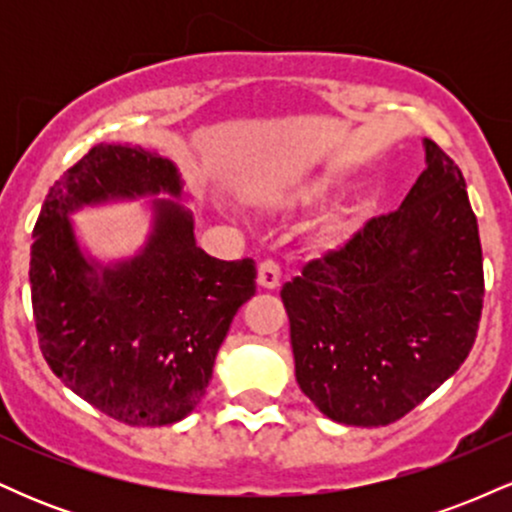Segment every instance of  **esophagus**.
I'll use <instances>...</instances> for the list:
<instances>
[{"label":"esophagus","instance_id":"esophagus-1","mask_svg":"<svg viewBox=\"0 0 512 512\" xmlns=\"http://www.w3.org/2000/svg\"><path fill=\"white\" fill-rule=\"evenodd\" d=\"M281 281V269L279 264L274 260H264L260 264V269H257V284L262 286V289H276Z\"/></svg>","mask_w":512,"mask_h":512}]
</instances>
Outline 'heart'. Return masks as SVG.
<instances>
[{"label": "heart", "mask_w": 512, "mask_h": 512, "mask_svg": "<svg viewBox=\"0 0 512 512\" xmlns=\"http://www.w3.org/2000/svg\"><path fill=\"white\" fill-rule=\"evenodd\" d=\"M332 187H334L332 175H322V178H313V180L303 182V185L293 187V190H289V192H284V195L276 199V204L284 209L308 207V204L320 202L322 197L330 195Z\"/></svg>", "instance_id": "b5f03b06"}]
</instances>
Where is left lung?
Wrapping results in <instances>:
<instances>
[{
	"label": "left lung",
	"mask_w": 512,
	"mask_h": 512,
	"mask_svg": "<svg viewBox=\"0 0 512 512\" xmlns=\"http://www.w3.org/2000/svg\"><path fill=\"white\" fill-rule=\"evenodd\" d=\"M426 170L402 207L375 216L281 289L296 380L327 419L387 426L436 392L477 339L479 226L462 170L424 139Z\"/></svg>",
	"instance_id": "obj_1"
}]
</instances>
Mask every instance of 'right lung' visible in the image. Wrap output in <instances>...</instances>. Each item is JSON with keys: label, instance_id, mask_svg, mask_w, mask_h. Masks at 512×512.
I'll list each match as a JSON object with an SVG mask.
<instances>
[{"label": "right lung", "instance_id": "right-lung-1", "mask_svg": "<svg viewBox=\"0 0 512 512\" xmlns=\"http://www.w3.org/2000/svg\"><path fill=\"white\" fill-rule=\"evenodd\" d=\"M161 191L182 197L173 161L98 144L50 187L33 228L40 351L69 390L127 426H168L197 407L233 315L257 289L255 262L207 255L173 200L152 203V233L129 261L101 265L80 252L69 213Z\"/></svg>", "mask_w": 512, "mask_h": 512}]
</instances>
